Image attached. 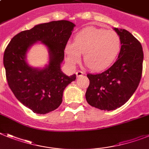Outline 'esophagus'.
Returning a JSON list of instances; mask_svg holds the SVG:
<instances>
[{
  "label": "esophagus",
  "mask_w": 149,
  "mask_h": 149,
  "mask_svg": "<svg viewBox=\"0 0 149 149\" xmlns=\"http://www.w3.org/2000/svg\"><path fill=\"white\" fill-rule=\"evenodd\" d=\"M76 75H77V77H81V76L84 75V72H81V71H77Z\"/></svg>",
  "instance_id": "34e87169"
}]
</instances>
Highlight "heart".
<instances>
[{
	"label": "heart",
	"instance_id": "heart-1",
	"mask_svg": "<svg viewBox=\"0 0 149 149\" xmlns=\"http://www.w3.org/2000/svg\"><path fill=\"white\" fill-rule=\"evenodd\" d=\"M120 47V38L115 31L90 26L77 33L74 43L66 44L65 60L70 67H74L84 54L87 65L95 72H100L112 64Z\"/></svg>",
	"mask_w": 149,
	"mask_h": 149
}]
</instances>
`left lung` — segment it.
Returning <instances> with one entry per match:
<instances>
[{
	"label": "left lung",
	"instance_id": "1",
	"mask_svg": "<svg viewBox=\"0 0 149 149\" xmlns=\"http://www.w3.org/2000/svg\"><path fill=\"white\" fill-rule=\"evenodd\" d=\"M114 30L121 42L118 59L105 72L87 74L90 85L85 95L87 102L104 111L115 110L124 105L138 87L142 73L140 42L125 29Z\"/></svg>",
	"mask_w": 149,
	"mask_h": 149
}]
</instances>
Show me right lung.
Returning a JSON list of instances; mask_svg holds the SVG:
<instances>
[{"label":"right lung","mask_w":149,"mask_h":149,"mask_svg":"<svg viewBox=\"0 0 149 149\" xmlns=\"http://www.w3.org/2000/svg\"><path fill=\"white\" fill-rule=\"evenodd\" d=\"M75 25L67 20L39 24L12 38L3 54V65L9 87L19 101L33 112L44 114L56 109L63 91L76 79L61 71L64 50ZM49 52V64L44 69L31 67L26 62L27 50L36 42Z\"/></svg>","instance_id":"add662e5"}]
</instances>
